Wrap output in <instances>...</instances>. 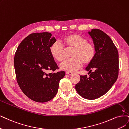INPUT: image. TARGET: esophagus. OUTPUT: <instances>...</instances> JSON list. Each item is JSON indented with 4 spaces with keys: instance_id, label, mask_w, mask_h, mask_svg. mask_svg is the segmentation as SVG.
Returning a JSON list of instances; mask_svg holds the SVG:
<instances>
[{
    "instance_id": "34e87169",
    "label": "esophagus",
    "mask_w": 129,
    "mask_h": 129,
    "mask_svg": "<svg viewBox=\"0 0 129 129\" xmlns=\"http://www.w3.org/2000/svg\"><path fill=\"white\" fill-rule=\"evenodd\" d=\"M66 74H68V75H71V74H72V73L71 72H69V71H66Z\"/></svg>"
}]
</instances>
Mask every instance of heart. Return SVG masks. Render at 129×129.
<instances>
[{
    "label": "heart",
    "instance_id": "obj_1",
    "mask_svg": "<svg viewBox=\"0 0 129 129\" xmlns=\"http://www.w3.org/2000/svg\"><path fill=\"white\" fill-rule=\"evenodd\" d=\"M64 46L66 48H73L70 59L65 60L60 65L61 70L74 72L78 70L82 63L84 65L91 63L96 55V48L86 38L80 35L73 33L62 39ZM51 55L59 62L65 59V49L58 42L52 44L49 48Z\"/></svg>",
    "mask_w": 129,
    "mask_h": 129
}]
</instances>
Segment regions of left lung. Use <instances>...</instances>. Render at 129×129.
<instances>
[{
  "mask_svg": "<svg viewBox=\"0 0 129 129\" xmlns=\"http://www.w3.org/2000/svg\"><path fill=\"white\" fill-rule=\"evenodd\" d=\"M89 34L96 48V55L85 70L87 75H80L75 85L76 91L81 96L95 99L107 92L116 82L118 75V52L112 40L106 33L99 29H92Z\"/></svg>",
  "mask_w": 129,
  "mask_h": 129,
  "instance_id": "left-lung-1",
  "label": "left lung"
}]
</instances>
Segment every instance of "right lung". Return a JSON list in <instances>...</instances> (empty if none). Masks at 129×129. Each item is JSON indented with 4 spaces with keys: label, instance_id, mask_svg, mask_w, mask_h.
I'll use <instances>...</instances> for the list:
<instances>
[{
    "label": "right lung",
    "instance_id": "right-lung-1",
    "mask_svg": "<svg viewBox=\"0 0 129 129\" xmlns=\"http://www.w3.org/2000/svg\"><path fill=\"white\" fill-rule=\"evenodd\" d=\"M49 32L33 33L23 39L17 47L14 63L17 83L23 92L32 101L44 103L58 92L64 71L47 74L59 68L49 51L56 41Z\"/></svg>",
    "mask_w": 129,
    "mask_h": 129
}]
</instances>
